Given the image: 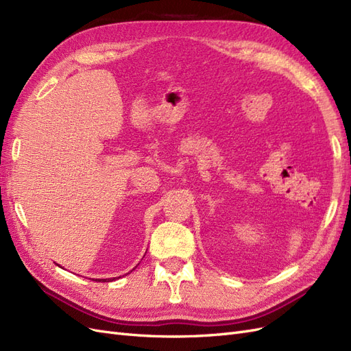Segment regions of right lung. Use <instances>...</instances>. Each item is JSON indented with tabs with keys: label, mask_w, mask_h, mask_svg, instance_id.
Listing matches in <instances>:
<instances>
[{
	"label": "right lung",
	"mask_w": 351,
	"mask_h": 351,
	"mask_svg": "<svg viewBox=\"0 0 351 351\" xmlns=\"http://www.w3.org/2000/svg\"><path fill=\"white\" fill-rule=\"evenodd\" d=\"M112 280H115V278H112ZM98 281H99V282H101V281H104V282H105V281H111V280H98Z\"/></svg>",
	"instance_id": "obj_1"
}]
</instances>
